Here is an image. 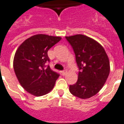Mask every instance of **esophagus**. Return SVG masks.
Listing matches in <instances>:
<instances>
[{
	"label": "esophagus",
	"instance_id": "34e87169",
	"mask_svg": "<svg viewBox=\"0 0 124 124\" xmlns=\"http://www.w3.org/2000/svg\"><path fill=\"white\" fill-rule=\"evenodd\" d=\"M66 73H67V71L66 70H63L62 71V75H65L66 74Z\"/></svg>",
	"mask_w": 124,
	"mask_h": 124
}]
</instances>
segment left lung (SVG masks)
Masks as SVG:
<instances>
[{
	"mask_svg": "<svg viewBox=\"0 0 124 124\" xmlns=\"http://www.w3.org/2000/svg\"><path fill=\"white\" fill-rule=\"evenodd\" d=\"M75 54L80 71L77 83L70 85L73 95L87 99L96 95L105 85L110 72V63L104 48L92 38L82 34L66 36Z\"/></svg>",
	"mask_w": 124,
	"mask_h": 124,
	"instance_id": "left-lung-1",
	"label": "left lung"
}]
</instances>
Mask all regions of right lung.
<instances>
[{"label": "right lung", "mask_w": 124, "mask_h": 124, "mask_svg": "<svg viewBox=\"0 0 124 124\" xmlns=\"http://www.w3.org/2000/svg\"><path fill=\"white\" fill-rule=\"evenodd\" d=\"M60 37L34 35L18 47L14 58V69L18 81L28 93L41 96L54 88L60 75L46 64L49 62L47 51L60 39Z\"/></svg>", "instance_id": "1"}]
</instances>
